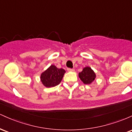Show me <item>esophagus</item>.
<instances>
[{"label":"esophagus","instance_id":"1","mask_svg":"<svg viewBox=\"0 0 132 132\" xmlns=\"http://www.w3.org/2000/svg\"><path fill=\"white\" fill-rule=\"evenodd\" d=\"M68 71H75V69H72V68H68Z\"/></svg>","mask_w":132,"mask_h":132}]
</instances>
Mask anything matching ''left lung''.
I'll return each instance as SVG.
<instances>
[{"label": "left lung", "instance_id": "obj_1", "mask_svg": "<svg viewBox=\"0 0 132 132\" xmlns=\"http://www.w3.org/2000/svg\"><path fill=\"white\" fill-rule=\"evenodd\" d=\"M79 77L85 84H90L95 78V74L89 67H86L79 73Z\"/></svg>", "mask_w": 132, "mask_h": 132}]
</instances>
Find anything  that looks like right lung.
<instances>
[{"mask_svg":"<svg viewBox=\"0 0 132 132\" xmlns=\"http://www.w3.org/2000/svg\"><path fill=\"white\" fill-rule=\"evenodd\" d=\"M64 69L57 68L54 65H51L41 75V81L47 87H54L61 82L65 73Z\"/></svg>","mask_w":132,"mask_h":132,"instance_id":"add662e5","label":"right lung"}]
</instances>
